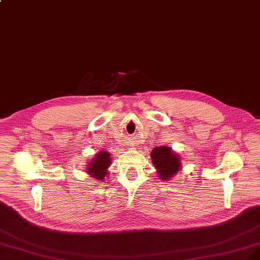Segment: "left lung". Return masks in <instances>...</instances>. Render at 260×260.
I'll return each instance as SVG.
<instances>
[{
  "mask_svg": "<svg viewBox=\"0 0 260 260\" xmlns=\"http://www.w3.org/2000/svg\"><path fill=\"white\" fill-rule=\"evenodd\" d=\"M150 156L155 168L158 170V174L161 180H169L180 169V159L170 147H156L151 151Z\"/></svg>",
  "mask_w": 260,
  "mask_h": 260,
  "instance_id": "1",
  "label": "left lung"
}]
</instances>
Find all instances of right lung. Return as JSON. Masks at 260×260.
<instances>
[{
	"label": "right lung",
	"mask_w": 260,
	"mask_h": 260,
	"mask_svg": "<svg viewBox=\"0 0 260 260\" xmlns=\"http://www.w3.org/2000/svg\"><path fill=\"white\" fill-rule=\"evenodd\" d=\"M110 164V154H107L106 151H101V153H98L96 157L93 158V160H91L90 165H88L87 172L89 174H91L92 177L98 178L99 181H102L107 174L106 169L109 168Z\"/></svg>",
	"instance_id": "add662e5"
}]
</instances>
